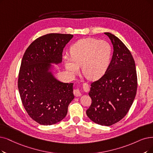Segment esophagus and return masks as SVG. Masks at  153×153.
Instances as JSON below:
<instances>
[{
    "label": "esophagus",
    "instance_id": "esophagus-1",
    "mask_svg": "<svg viewBox=\"0 0 153 153\" xmlns=\"http://www.w3.org/2000/svg\"><path fill=\"white\" fill-rule=\"evenodd\" d=\"M73 94H74L75 97H80L82 95L81 91L78 89H75L74 90H73Z\"/></svg>",
    "mask_w": 153,
    "mask_h": 153
}]
</instances>
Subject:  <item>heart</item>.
Returning a JSON list of instances; mask_svg holds the SVG:
<instances>
[{"instance_id":"1","label":"heart","mask_w":153,"mask_h":153,"mask_svg":"<svg viewBox=\"0 0 153 153\" xmlns=\"http://www.w3.org/2000/svg\"><path fill=\"white\" fill-rule=\"evenodd\" d=\"M71 58L65 57V66L70 75L74 76L82 67V72L91 80L101 78L109 66L112 48L108 42L94 38H83L70 48Z\"/></svg>"}]
</instances>
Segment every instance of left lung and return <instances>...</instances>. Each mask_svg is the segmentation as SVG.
<instances>
[{
  "label": "left lung",
  "instance_id": "1",
  "mask_svg": "<svg viewBox=\"0 0 153 153\" xmlns=\"http://www.w3.org/2000/svg\"><path fill=\"white\" fill-rule=\"evenodd\" d=\"M105 34L113 45V55L105 74L91 83L88 95L91 104L86 113L95 123L110 126L129 112L136 95L137 78L130 51L114 34Z\"/></svg>",
  "mask_w": 153,
  "mask_h": 153
}]
</instances>
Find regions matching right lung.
I'll return each mask as SVG.
<instances>
[{
	"label": "right lung",
	"instance_id": "obj_1",
	"mask_svg": "<svg viewBox=\"0 0 153 153\" xmlns=\"http://www.w3.org/2000/svg\"><path fill=\"white\" fill-rule=\"evenodd\" d=\"M73 36L59 33L42 36L24 54L18 89L27 113L39 124L50 126L63 120L74 99L73 83L58 80L49 71L50 63L62 62L63 48Z\"/></svg>",
	"mask_w": 153,
	"mask_h": 153
}]
</instances>
